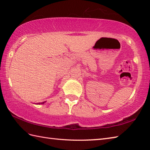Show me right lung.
<instances>
[{"instance_id":"right-lung-1","label":"right lung","mask_w":150,"mask_h":150,"mask_svg":"<svg viewBox=\"0 0 150 150\" xmlns=\"http://www.w3.org/2000/svg\"><path fill=\"white\" fill-rule=\"evenodd\" d=\"M44 103H45V102H43V103H39V104H44Z\"/></svg>"}]
</instances>
